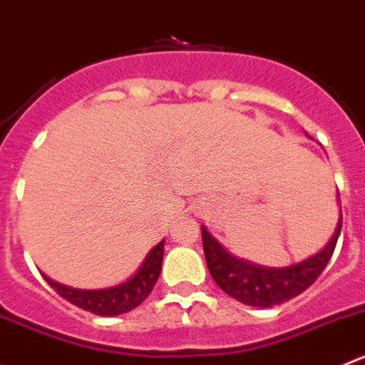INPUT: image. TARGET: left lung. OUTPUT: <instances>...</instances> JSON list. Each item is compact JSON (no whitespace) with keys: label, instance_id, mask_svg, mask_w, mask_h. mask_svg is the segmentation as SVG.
Instances as JSON below:
<instances>
[{"label":"left lung","instance_id":"1","mask_svg":"<svg viewBox=\"0 0 365 365\" xmlns=\"http://www.w3.org/2000/svg\"><path fill=\"white\" fill-rule=\"evenodd\" d=\"M341 228L342 214L330 242L307 260L289 267H264L233 257L205 226H201V239L208 271L219 289L244 305L269 309L296 298L317 280L334 255Z\"/></svg>","mask_w":365,"mask_h":365}]
</instances>
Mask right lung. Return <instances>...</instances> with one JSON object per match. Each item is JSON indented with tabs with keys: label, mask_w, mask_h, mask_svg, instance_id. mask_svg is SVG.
<instances>
[{
	"label": "right lung",
	"mask_w": 365,
	"mask_h": 365,
	"mask_svg": "<svg viewBox=\"0 0 365 365\" xmlns=\"http://www.w3.org/2000/svg\"><path fill=\"white\" fill-rule=\"evenodd\" d=\"M164 242L165 240H160L146 255L144 262L132 278L115 285V287L83 291V289H73L67 287V285L56 284V282H53L46 274H42V277L63 299L76 305L78 309H83L91 314H96V316H119V314H126L135 309V307H139L150 296V292L153 291L162 271Z\"/></svg>",
	"instance_id": "right-lung-1"
}]
</instances>
